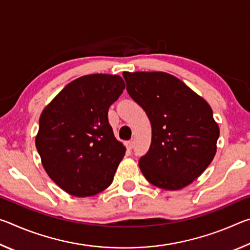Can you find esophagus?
I'll return each instance as SVG.
<instances>
[{
	"label": "esophagus",
	"mask_w": 250,
	"mask_h": 250,
	"mask_svg": "<svg viewBox=\"0 0 250 250\" xmlns=\"http://www.w3.org/2000/svg\"><path fill=\"white\" fill-rule=\"evenodd\" d=\"M133 146H134V142H133L132 140L126 142V147H128L129 150H132V149H133Z\"/></svg>",
	"instance_id": "34e87169"
}]
</instances>
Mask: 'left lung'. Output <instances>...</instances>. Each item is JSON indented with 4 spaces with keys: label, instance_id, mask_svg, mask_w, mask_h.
<instances>
[{
    "label": "left lung",
    "instance_id": "8db88e82",
    "mask_svg": "<svg viewBox=\"0 0 250 250\" xmlns=\"http://www.w3.org/2000/svg\"><path fill=\"white\" fill-rule=\"evenodd\" d=\"M126 91L151 122L142 174L160 188L176 191L196 180L216 154L219 128L210 105L179 78L162 71H125Z\"/></svg>",
    "mask_w": 250,
    "mask_h": 250
}]
</instances>
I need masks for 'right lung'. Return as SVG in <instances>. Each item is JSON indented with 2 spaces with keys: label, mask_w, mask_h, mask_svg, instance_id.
Returning <instances> with one entry per match:
<instances>
[{
  "label": "right lung",
  "mask_w": 250,
  "mask_h": 250,
  "mask_svg": "<svg viewBox=\"0 0 250 250\" xmlns=\"http://www.w3.org/2000/svg\"><path fill=\"white\" fill-rule=\"evenodd\" d=\"M125 87L118 75L83 76L42 112L36 149L48 176L70 195H96L112 183L125 147L113 135L108 110Z\"/></svg>",
  "instance_id": "1"
}]
</instances>
